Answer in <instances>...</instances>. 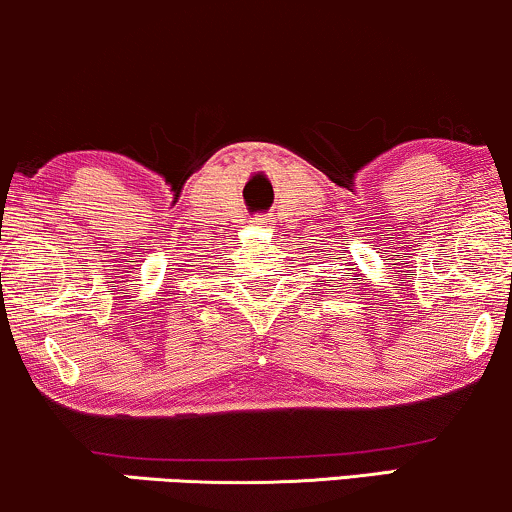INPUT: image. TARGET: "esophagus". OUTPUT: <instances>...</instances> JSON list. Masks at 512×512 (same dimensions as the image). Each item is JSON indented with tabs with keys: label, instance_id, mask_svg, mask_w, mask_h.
I'll list each match as a JSON object with an SVG mask.
<instances>
[{
	"label": "esophagus",
	"instance_id": "obj_1",
	"mask_svg": "<svg viewBox=\"0 0 512 512\" xmlns=\"http://www.w3.org/2000/svg\"><path fill=\"white\" fill-rule=\"evenodd\" d=\"M256 223H268V216H258Z\"/></svg>",
	"mask_w": 512,
	"mask_h": 512
}]
</instances>
